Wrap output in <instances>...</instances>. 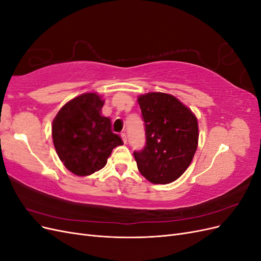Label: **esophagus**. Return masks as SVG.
Returning <instances> with one entry per match:
<instances>
[{
	"label": "esophagus",
	"instance_id": "esophagus-1",
	"mask_svg": "<svg viewBox=\"0 0 261 261\" xmlns=\"http://www.w3.org/2000/svg\"><path fill=\"white\" fill-rule=\"evenodd\" d=\"M121 138H122V140H123V143L126 144V141H127V137H126V134H125V133H122V134H121Z\"/></svg>",
	"mask_w": 261,
	"mask_h": 261
}]
</instances>
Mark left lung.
<instances>
[{
    "label": "left lung",
    "mask_w": 261,
    "mask_h": 261,
    "mask_svg": "<svg viewBox=\"0 0 261 261\" xmlns=\"http://www.w3.org/2000/svg\"><path fill=\"white\" fill-rule=\"evenodd\" d=\"M145 122L146 146L134 151L141 175L153 184L177 179L191 164L198 146L195 114L174 96L149 92L138 97Z\"/></svg>",
    "instance_id": "obj_1"
}]
</instances>
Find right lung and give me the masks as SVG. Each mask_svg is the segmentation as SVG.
<instances>
[{"instance_id":"1","label":"right lung","mask_w":261,"mask_h":261,"mask_svg":"<svg viewBox=\"0 0 261 261\" xmlns=\"http://www.w3.org/2000/svg\"><path fill=\"white\" fill-rule=\"evenodd\" d=\"M103 105L105 100L96 92L83 93L63 106L54 117V148L75 175L87 176L101 170L112 150L123 145L111 129V120L101 115Z\"/></svg>"}]
</instances>
